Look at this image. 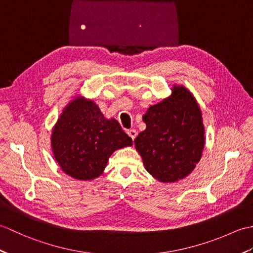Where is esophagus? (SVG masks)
<instances>
[{
	"label": "esophagus",
	"mask_w": 253,
	"mask_h": 253,
	"mask_svg": "<svg viewBox=\"0 0 253 253\" xmlns=\"http://www.w3.org/2000/svg\"><path fill=\"white\" fill-rule=\"evenodd\" d=\"M127 133H128V136H129V137L132 139V140L137 137V130H136V129H129V130H127Z\"/></svg>",
	"instance_id": "34e87169"
}]
</instances>
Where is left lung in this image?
<instances>
[{"mask_svg":"<svg viewBox=\"0 0 253 253\" xmlns=\"http://www.w3.org/2000/svg\"><path fill=\"white\" fill-rule=\"evenodd\" d=\"M146 130L135 139L148 173L161 182H174L189 175L204 148L201 110L184 85H174L171 94L150 106L142 117Z\"/></svg>","mask_w":253,"mask_h":253,"instance_id":"obj_1","label":"left lung"}]
</instances>
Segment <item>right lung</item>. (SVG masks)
<instances>
[{"label": "right lung", "instance_id": "1", "mask_svg": "<svg viewBox=\"0 0 253 253\" xmlns=\"http://www.w3.org/2000/svg\"><path fill=\"white\" fill-rule=\"evenodd\" d=\"M51 146L64 173L91 180L103 173L113 152L132 146V140L116 120L104 117L93 101L77 96L53 127Z\"/></svg>", "mask_w": 253, "mask_h": 253}]
</instances>
